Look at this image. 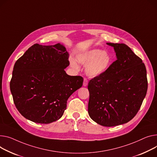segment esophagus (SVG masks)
Returning <instances> with one entry per match:
<instances>
[{
  "mask_svg": "<svg viewBox=\"0 0 157 157\" xmlns=\"http://www.w3.org/2000/svg\"><path fill=\"white\" fill-rule=\"evenodd\" d=\"M88 85V79L86 78H84V81H83V86H86Z\"/></svg>",
  "mask_w": 157,
  "mask_h": 157,
  "instance_id": "obj_1",
  "label": "esophagus"
}]
</instances>
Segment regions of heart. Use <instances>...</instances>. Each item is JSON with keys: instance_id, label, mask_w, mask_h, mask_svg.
I'll return each instance as SVG.
<instances>
[{"instance_id": "b5f03b06", "label": "heart", "mask_w": 157, "mask_h": 157, "mask_svg": "<svg viewBox=\"0 0 157 157\" xmlns=\"http://www.w3.org/2000/svg\"><path fill=\"white\" fill-rule=\"evenodd\" d=\"M77 61L79 64L86 66V73L91 78L98 77L109 69L111 63V57L106 52L100 49H92L85 51L77 56ZM72 68L78 71L79 65L74 59H71Z\"/></svg>"}]
</instances>
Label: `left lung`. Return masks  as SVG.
I'll return each mask as SVG.
<instances>
[{"instance_id":"left-lung-1","label":"left lung","mask_w":157,"mask_h":157,"mask_svg":"<svg viewBox=\"0 0 157 157\" xmlns=\"http://www.w3.org/2000/svg\"><path fill=\"white\" fill-rule=\"evenodd\" d=\"M113 47L117 60L101 75L91 79L88 113L103 126L127 123L136 115L147 95V69L142 60L124 44Z\"/></svg>"}]
</instances>
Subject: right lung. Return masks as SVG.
I'll list each match as a JSON object with an SVG mask.
<instances>
[{"mask_svg": "<svg viewBox=\"0 0 157 157\" xmlns=\"http://www.w3.org/2000/svg\"><path fill=\"white\" fill-rule=\"evenodd\" d=\"M68 58L63 45L36 44L17 60L10 89L15 106L24 117L50 124L62 116L69 97L83 82L81 76L66 74Z\"/></svg>", "mask_w": 157, "mask_h": 157, "instance_id": "obj_1", "label": "right lung"}]
</instances>
